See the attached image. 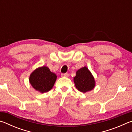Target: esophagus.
Segmentation results:
<instances>
[{
	"instance_id": "1",
	"label": "esophagus",
	"mask_w": 132,
	"mask_h": 132,
	"mask_svg": "<svg viewBox=\"0 0 132 132\" xmlns=\"http://www.w3.org/2000/svg\"><path fill=\"white\" fill-rule=\"evenodd\" d=\"M62 77H68L69 76V75L68 73H62L61 75Z\"/></svg>"
}]
</instances>
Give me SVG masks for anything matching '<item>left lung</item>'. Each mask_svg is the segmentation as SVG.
<instances>
[{
	"label": "left lung",
	"instance_id": "obj_1",
	"mask_svg": "<svg viewBox=\"0 0 132 132\" xmlns=\"http://www.w3.org/2000/svg\"><path fill=\"white\" fill-rule=\"evenodd\" d=\"M73 81L77 90L83 93L93 90L95 86L94 77L86 66L82 67L76 71Z\"/></svg>",
	"mask_w": 132,
	"mask_h": 132
}]
</instances>
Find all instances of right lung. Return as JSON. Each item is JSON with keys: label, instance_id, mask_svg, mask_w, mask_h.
<instances>
[{"label": "right lung", "instance_id": "right-lung-1", "mask_svg": "<svg viewBox=\"0 0 132 132\" xmlns=\"http://www.w3.org/2000/svg\"><path fill=\"white\" fill-rule=\"evenodd\" d=\"M57 76L51 72L48 67H39L32 71L29 77V82L35 90L41 93L50 91L54 86Z\"/></svg>", "mask_w": 132, "mask_h": 132}]
</instances>
